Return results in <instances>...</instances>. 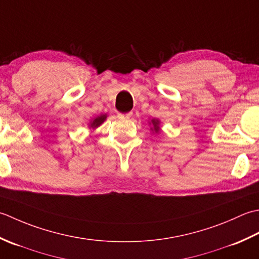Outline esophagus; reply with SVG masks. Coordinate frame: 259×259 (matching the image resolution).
Wrapping results in <instances>:
<instances>
[{"instance_id": "1", "label": "esophagus", "mask_w": 259, "mask_h": 259, "mask_svg": "<svg viewBox=\"0 0 259 259\" xmlns=\"http://www.w3.org/2000/svg\"><path fill=\"white\" fill-rule=\"evenodd\" d=\"M132 116V112L128 113H118V117L120 119H126V118H130Z\"/></svg>"}]
</instances>
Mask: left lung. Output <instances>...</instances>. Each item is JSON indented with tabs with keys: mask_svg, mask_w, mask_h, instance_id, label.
Listing matches in <instances>:
<instances>
[{
	"mask_svg": "<svg viewBox=\"0 0 259 259\" xmlns=\"http://www.w3.org/2000/svg\"><path fill=\"white\" fill-rule=\"evenodd\" d=\"M149 125L151 126L150 130L153 134H159L161 132V122L157 118H152L149 120Z\"/></svg>",
	"mask_w": 259,
	"mask_h": 259,
	"instance_id": "1",
	"label": "left lung"
}]
</instances>
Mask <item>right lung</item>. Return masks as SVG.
Wrapping results in <instances>:
<instances>
[{
    "instance_id": "obj_1",
    "label": "right lung",
    "mask_w": 259,
    "mask_h": 259,
    "mask_svg": "<svg viewBox=\"0 0 259 259\" xmlns=\"http://www.w3.org/2000/svg\"><path fill=\"white\" fill-rule=\"evenodd\" d=\"M106 118H107V114H102V115L97 116V117L93 118L91 122L88 123V128L89 130H95V128L99 127V126L102 125L105 122V120H106Z\"/></svg>"
}]
</instances>
